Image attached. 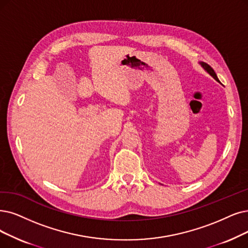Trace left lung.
Segmentation results:
<instances>
[{"label": "left lung", "instance_id": "obj_1", "mask_svg": "<svg viewBox=\"0 0 248 248\" xmlns=\"http://www.w3.org/2000/svg\"><path fill=\"white\" fill-rule=\"evenodd\" d=\"M200 64L202 66V68L204 69V70H205L207 73H209L211 76H213L217 81H219V78L217 77V74H216V72L214 71V69H213L209 64H206V63H204V62H201ZM219 82H220V81H219Z\"/></svg>", "mask_w": 248, "mask_h": 248}]
</instances>
